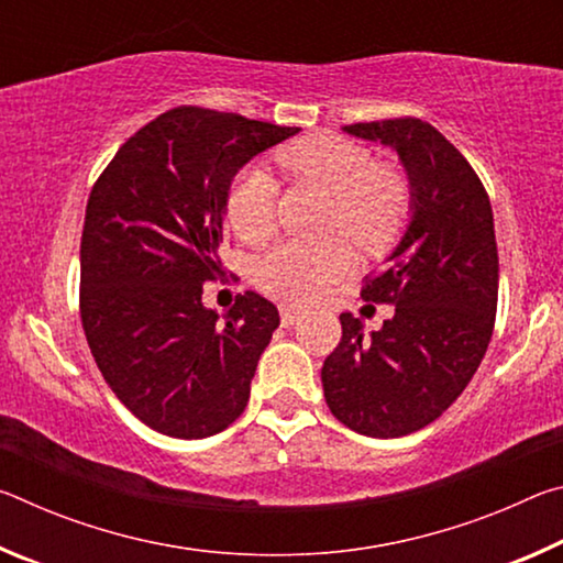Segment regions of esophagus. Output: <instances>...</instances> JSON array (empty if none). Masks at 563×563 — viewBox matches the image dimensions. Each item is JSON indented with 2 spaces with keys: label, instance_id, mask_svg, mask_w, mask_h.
Instances as JSON below:
<instances>
[{
  "label": "esophagus",
  "instance_id": "1",
  "mask_svg": "<svg viewBox=\"0 0 563 563\" xmlns=\"http://www.w3.org/2000/svg\"><path fill=\"white\" fill-rule=\"evenodd\" d=\"M300 308H292V305H283L280 308V322H283V328H292L295 322L300 320Z\"/></svg>",
  "mask_w": 563,
  "mask_h": 563
}]
</instances>
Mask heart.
I'll list each match as a JSON object with an SVG mask.
<instances>
[{"label": "heart", "mask_w": 563, "mask_h": 563, "mask_svg": "<svg viewBox=\"0 0 563 563\" xmlns=\"http://www.w3.org/2000/svg\"><path fill=\"white\" fill-rule=\"evenodd\" d=\"M280 166L332 198L330 223L367 253H379L402 233L409 190L395 170L377 168L365 146L332 133H312L285 146ZM275 180L258 166L238 170L228 186L225 216L245 243H261L275 225ZM352 268L347 243L285 241L255 265V283L278 300L308 302Z\"/></svg>", "instance_id": "1"}]
</instances>
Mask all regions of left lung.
Listing matches in <instances>:
<instances>
[{
    "label": "left lung",
    "mask_w": 563,
    "mask_h": 563,
    "mask_svg": "<svg viewBox=\"0 0 563 563\" xmlns=\"http://www.w3.org/2000/svg\"><path fill=\"white\" fill-rule=\"evenodd\" d=\"M350 136L393 148L409 180V221L362 298L395 305L365 335L342 312L322 365L330 412L357 434L393 440L434 422L470 385L497 316L499 255L487 190L432 123H352Z\"/></svg>",
    "instance_id": "obj_1"
}]
</instances>
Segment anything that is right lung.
Returning <instances> with one entry per match:
<instances>
[{"label":"right lung","instance_id":"1","mask_svg":"<svg viewBox=\"0 0 563 563\" xmlns=\"http://www.w3.org/2000/svg\"><path fill=\"white\" fill-rule=\"evenodd\" d=\"M300 129L178 107L139 129L91 188L81 233V325L107 385L141 422L203 440L243 415L278 308L203 305L221 273L233 176Z\"/></svg>","mask_w":563,"mask_h":563}]
</instances>
